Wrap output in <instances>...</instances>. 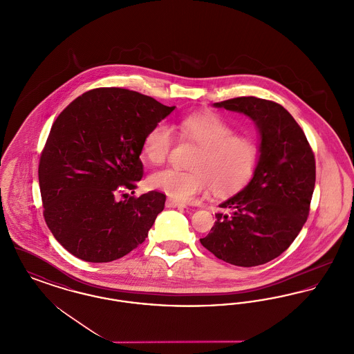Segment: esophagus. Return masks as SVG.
Wrapping results in <instances>:
<instances>
[{"label":"esophagus","instance_id":"obj_1","mask_svg":"<svg viewBox=\"0 0 354 354\" xmlns=\"http://www.w3.org/2000/svg\"><path fill=\"white\" fill-rule=\"evenodd\" d=\"M166 205H167L169 208H187V205L183 204V203L176 202V201H172V199H167Z\"/></svg>","mask_w":354,"mask_h":354}]
</instances>
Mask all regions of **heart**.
<instances>
[{"instance_id":"1","label":"heart","mask_w":354,"mask_h":354,"mask_svg":"<svg viewBox=\"0 0 354 354\" xmlns=\"http://www.w3.org/2000/svg\"><path fill=\"white\" fill-rule=\"evenodd\" d=\"M182 139L199 146L189 171L159 169L150 176L152 188L165 192L172 201L191 202L211 187L216 194H227L245 185L259 160V147L248 135L236 130L215 113H195L178 123ZM174 146V131L159 122L146 133L142 143L143 156L153 165L163 163Z\"/></svg>"}]
</instances>
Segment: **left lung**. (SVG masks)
Here are the masks:
<instances>
[{
    "label": "left lung",
    "mask_w": 354,
    "mask_h": 354,
    "mask_svg": "<svg viewBox=\"0 0 354 354\" xmlns=\"http://www.w3.org/2000/svg\"><path fill=\"white\" fill-rule=\"evenodd\" d=\"M252 119L260 135L252 179L220 203L204 248L237 267H256L288 250L309 215L316 182L315 155L301 127L276 102L240 97L214 103Z\"/></svg>",
    "instance_id": "left-lung-1"
}]
</instances>
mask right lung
<instances>
[{
	"label": "right lung",
	"instance_id": "add662e5",
	"mask_svg": "<svg viewBox=\"0 0 354 354\" xmlns=\"http://www.w3.org/2000/svg\"><path fill=\"white\" fill-rule=\"evenodd\" d=\"M175 106L127 88H94L71 102L51 126L38 180L44 216L68 252L109 263L142 244L166 195L150 191L118 201L143 176L146 133Z\"/></svg>",
	"mask_w": 354,
	"mask_h": 354
}]
</instances>
